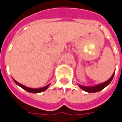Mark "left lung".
I'll return each instance as SVG.
<instances>
[{"label": "left lung", "instance_id": "obj_1", "mask_svg": "<svg viewBox=\"0 0 122 122\" xmlns=\"http://www.w3.org/2000/svg\"><path fill=\"white\" fill-rule=\"evenodd\" d=\"M115 74V72H113V74H112V76L109 78L107 81H105L104 82H102V83H99L98 85L94 86H83L78 84V85L79 86V87L82 89L83 91H85L87 93H96V92H99L101 90H103L104 88H105L107 85H109V83L111 82V81H112L113 78V76Z\"/></svg>", "mask_w": 122, "mask_h": 122}]
</instances>
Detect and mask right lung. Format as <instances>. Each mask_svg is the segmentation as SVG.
Masks as SVG:
<instances>
[{"instance_id": "add662e5", "label": "right lung", "mask_w": 122, "mask_h": 122, "mask_svg": "<svg viewBox=\"0 0 122 122\" xmlns=\"http://www.w3.org/2000/svg\"><path fill=\"white\" fill-rule=\"evenodd\" d=\"M14 82H15L17 84V85H19V86H21L22 89H23L24 90H25L26 91H27L29 93H41V92H44V91L48 89V87L50 86V84H48V85L45 86L44 87H41V88H30V87H27L26 86L23 85L22 84H20L19 82H18L17 81H16L15 79H13Z\"/></svg>"}]
</instances>
